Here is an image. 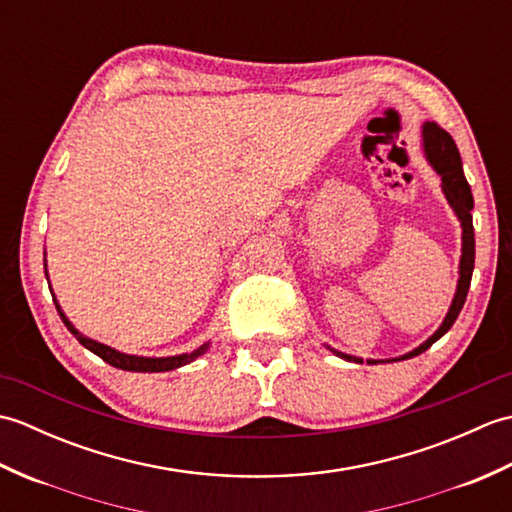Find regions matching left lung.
<instances>
[{"label": "left lung", "instance_id": "obj_1", "mask_svg": "<svg viewBox=\"0 0 512 512\" xmlns=\"http://www.w3.org/2000/svg\"><path fill=\"white\" fill-rule=\"evenodd\" d=\"M422 149L424 156H427L429 165L436 169V173L442 180V191L444 198L449 200L451 209L458 215V220L462 224V257H460V279H458V290H455V297L451 301V308L444 317L440 328L433 332L427 341L418 345L416 350H411L407 354H402L398 358H387V361H374V358H367V365H376V363H394V361H407V358H413L422 354L424 350L436 343L440 336L447 334L451 330V325L458 319V314L464 306L466 295H469V286H471V277H473V266H475V231H473V193L469 182L464 178V169H462V158L460 151L455 147L453 138L444 132V129L436 123H424L422 125ZM332 350V347H328ZM336 356H341L343 361H354V363H363V358L350 356L343 352L332 350Z\"/></svg>", "mask_w": 512, "mask_h": 512}]
</instances>
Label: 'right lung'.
<instances>
[{
    "label": "right lung",
    "instance_id": "right-lung-1",
    "mask_svg": "<svg viewBox=\"0 0 512 512\" xmlns=\"http://www.w3.org/2000/svg\"><path fill=\"white\" fill-rule=\"evenodd\" d=\"M43 268H46V264H43ZM46 277H48V270H46ZM52 299H54V306H57V312H59L61 321L65 323V328H68L74 334V339L79 341L83 347H88V350L94 352L96 356H101L105 363H110L112 367H118V369H125V372H169V369H178L182 365L195 361V358L202 356L206 350H209V343H204V345L198 347V350H193L189 354H178V356L151 358V356L123 354V352L114 350V347H110V345H105V343H99V341H94V339H88V336H83L70 323V319L65 317V312L61 310L57 297H54V292H52Z\"/></svg>",
    "mask_w": 512,
    "mask_h": 512
}]
</instances>
